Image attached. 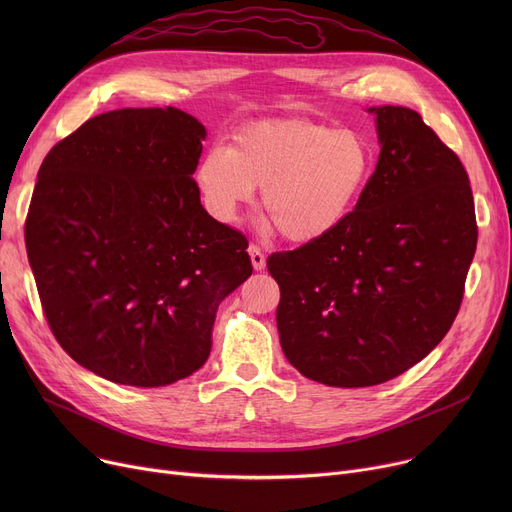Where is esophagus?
Masks as SVG:
<instances>
[{"label":"esophagus","mask_w":512,"mask_h":512,"mask_svg":"<svg viewBox=\"0 0 512 512\" xmlns=\"http://www.w3.org/2000/svg\"><path fill=\"white\" fill-rule=\"evenodd\" d=\"M249 255H251V263H253L255 270L261 272L263 267H265V255H263V251H261L257 245H251V247H249Z\"/></svg>","instance_id":"esophagus-1"}]
</instances>
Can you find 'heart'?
Returning <instances> with one entry per match:
<instances>
[{
	"label": "heart",
	"instance_id": "heart-1",
	"mask_svg": "<svg viewBox=\"0 0 512 512\" xmlns=\"http://www.w3.org/2000/svg\"><path fill=\"white\" fill-rule=\"evenodd\" d=\"M373 151L353 128L311 120L242 126L230 145H211L195 166V186L213 220L234 224L261 186V203L280 234L313 242L353 211L371 176Z\"/></svg>",
	"mask_w": 512,
	"mask_h": 512
}]
</instances>
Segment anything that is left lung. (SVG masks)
I'll use <instances>...</instances> for the list:
<instances>
[{"mask_svg":"<svg viewBox=\"0 0 512 512\" xmlns=\"http://www.w3.org/2000/svg\"><path fill=\"white\" fill-rule=\"evenodd\" d=\"M380 157L328 236L272 253L286 359L305 378L365 388L405 373L459 313L477 247L469 176L409 107H369Z\"/></svg>","mask_w":512,"mask_h":512,"instance_id":"8db88e82","label":"left lung"}]
</instances>
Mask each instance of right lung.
<instances>
[{"instance_id":"1","label":"right lung","mask_w":512,"mask_h":512,"mask_svg":"<svg viewBox=\"0 0 512 512\" xmlns=\"http://www.w3.org/2000/svg\"><path fill=\"white\" fill-rule=\"evenodd\" d=\"M205 137L176 107H124L87 120L39 168L26 255L53 336L99 378H188L209 357L220 303L253 274L245 234L201 205Z\"/></svg>"}]
</instances>
